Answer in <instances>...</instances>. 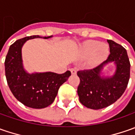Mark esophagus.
<instances>
[{"label":"esophagus","mask_w":135,"mask_h":135,"mask_svg":"<svg viewBox=\"0 0 135 135\" xmlns=\"http://www.w3.org/2000/svg\"><path fill=\"white\" fill-rule=\"evenodd\" d=\"M70 70V72H71V74H76V69H74V68H71Z\"/></svg>","instance_id":"esophagus-1"}]
</instances>
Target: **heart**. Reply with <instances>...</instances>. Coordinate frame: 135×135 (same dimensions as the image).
Returning a JSON list of instances; mask_svg holds the SVG:
<instances>
[{
  "label": "heart",
  "instance_id": "obj_1",
  "mask_svg": "<svg viewBox=\"0 0 135 135\" xmlns=\"http://www.w3.org/2000/svg\"><path fill=\"white\" fill-rule=\"evenodd\" d=\"M109 53V47L106 44L100 43L97 40L86 41L81 47L80 57L87 59V65L95 67L106 59Z\"/></svg>",
  "mask_w": 135,
  "mask_h": 135
}]
</instances>
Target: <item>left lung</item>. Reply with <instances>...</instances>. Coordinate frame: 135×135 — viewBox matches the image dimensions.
Returning <instances> with one entry per match:
<instances>
[{
	"mask_svg": "<svg viewBox=\"0 0 135 135\" xmlns=\"http://www.w3.org/2000/svg\"><path fill=\"white\" fill-rule=\"evenodd\" d=\"M110 54L102 64L91 70H80V83L77 94L80 103L88 108L99 110L113 104L122 96L130 77V62L127 52L121 45L107 40ZM113 64L115 70L105 75L104 68Z\"/></svg>",
	"mask_w": 135,
	"mask_h": 135,
	"instance_id": "obj_1",
	"label": "left lung"
}]
</instances>
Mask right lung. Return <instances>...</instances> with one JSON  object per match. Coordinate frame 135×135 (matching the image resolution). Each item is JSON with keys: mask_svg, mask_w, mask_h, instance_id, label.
<instances>
[{"mask_svg": "<svg viewBox=\"0 0 135 135\" xmlns=\"http://www.w3.org/2000/svg\"><path fill=\"white\" fill-rule=\"evenodd\" d=\"M52 37L33 35L18 40L9 46L6 56L5 74L9 89L18 101L28 107L42 109L50 105L60 86L71 74L69 70L62 74L50 71L29 73L24 67L22 49L27 40Z\"/></svg>", "mask_w": 135, "mask_h": 135, "instance_id": "obj_1", "label": "right lung"}]
</instances>
